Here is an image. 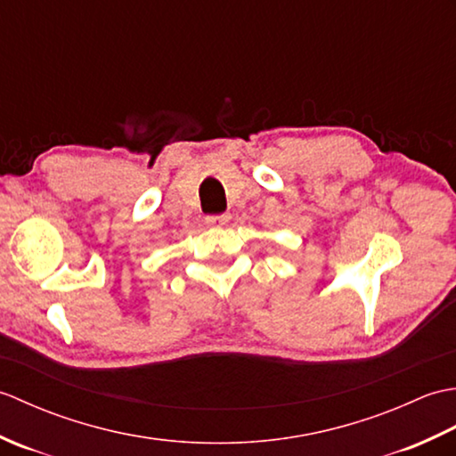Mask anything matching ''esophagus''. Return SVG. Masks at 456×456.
<instances>
[{"label": "esophagus", "instance_id": "esophagus-1", "mask_svg": "<svg viewBox=\"0 0 456 456\" xmlns=\"http://www.w3.org/2000/svg\"><path fill=\"white\" fill-rule=\"evenodd\" d=\"M227 221H229L227 213H221V216H208L206 217V223H208V225H211V227H223Z\"/></svg>", "mask_w": 456, "mask_h": 456}]
</instances>
